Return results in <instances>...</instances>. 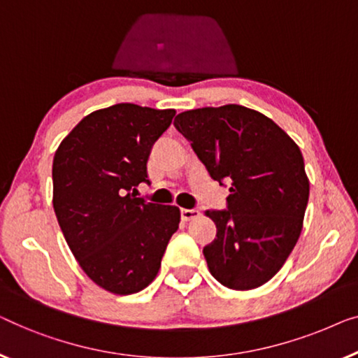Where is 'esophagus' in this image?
<instances>
[{"instance_id":"34e87169","label":"esophagus","mask_w":358,"mask_h":358,"mask_svg":"<svg viewBox=\"0 0 358 358\" xmlns=\"http://www.w3.org/2000/svg\"><path fill=\"white\" fill-rule=\"evenodd\" d=\"M199 215H201V213L198 209H181V219L186 220V222H188V220L199 217Z\"/></svg>"}]
</instances>
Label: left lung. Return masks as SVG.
I'll use <instances>...</instances> for the list:
<instances>
[{"instance_id": "obj_1", "label": "left lung", "mask_w": 358, "mask_h": 358, "mask_svg": "<svg viewBox=\"0 0 358 358\" xmlns=\"http://www.w3.org/2000/svg\"><path fill=\"white\" fill-rule=\"evenodd\" d=\"M175 128L219 183L227 210H206L217 234L203 253L234 290L258 289L279 273L303 229L310 181L295 141L256 110L229 103L177 115Z\"/></svg>"}]
</instances>
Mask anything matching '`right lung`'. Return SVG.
<instances>
[{
	"label": "right lung",
	"instance_id": "right-lung-1",
	"mask_svg": "<svg viewBox=\"0 0 358 358\" xmlns=\"http://www.w3.org/2000/svg\"><path fill=\"white\" fill-rule=\"evenodd\" d=\"M175 110L117 103L73 128L53 157V209L69 250L103 290L131 295L155 279L180 209L136 198L150 149Z\"/></svg>",
	"mask_w": 358,
	"mask_h": 358
}]
</instances>
